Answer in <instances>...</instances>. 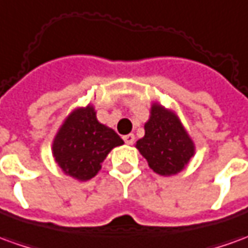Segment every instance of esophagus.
<instances>
[{
    "instance_id": "esophagus-1",
    "label": "esophagus",
    "mask_w": 248,
    "mask_h": 248,
    "mask_svg": "<svg viewBox=\"0 0 248 248\" xmlns=\"http://www.w3.org/2000/svg\"><path fill=\"white\" fill-rule=\"evenodd\" d=\"M134 140H136L134 134H126V136H124V141L127 145H131L134 142Z\"/></svg>"
}]
</instances>
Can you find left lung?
I'll list each match as a JSON object with an SVG mask.
<instances>
[{
    "label": "left lung",
    "mask_w": 248,
    "mask_h": 248,
    "mask_svg": "<svg viewBox=\"0 0 248 248\" xmlns=\"http://www.w3.org/2000/svg\"><path fill=\"white\" fill-rule=\"evenodd\" d=\"M145 136L136 144L153 171L163 176L181 172L194 156L195 146L173 111L153 103Z\"/></svg>",
    "instance_id": "1"
}]
</instances>
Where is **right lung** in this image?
Returning <instances> with one entry per match:
<instances>
[{"mask_svg":"<svg viewBox=\"0 0 248 248\" xmlns=\"http://www.w3.org/2000/svg\"><path fill=\"white\" fill-rule=\"evenodd\" d=\"M124 140L96 118L93 106L73 110L57 131L53 156L63 172L77 181H89L100 171L102 163Z\"/></svg>","mask_w":248,"mask_h":248,"instance_id":"1","label":"right lung"}]
</instances>
